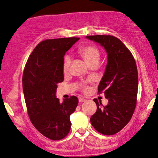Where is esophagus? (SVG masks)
Returning a JSON list of instances; mask_svg holds the SVG:
<instances>
[{
    "mask_svg": "<svg viewBox=\"0 0 158 158\" xmlns=\"http://www.w3.org/2000/svg\"><path fill=\"white\" fill-rule=\"evenodd\" d=\"M86 100H86V99H84V98H79V102H85Z\"/></svg>",
    "mask_w": 158,
    "mask_h": 158,
    "instance_id": "1",
    "label": "esophagus"
}]
</instances>
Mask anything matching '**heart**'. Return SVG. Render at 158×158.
<instances>
[{"label": "heart", "instance_id": "1", "mask_svg": "<svg viewBox=\"0 0 158 158\" xmlns=\"http://www.w3.org/2000/svg\"><path fill=\"white\" fill-rule=\"evenodd\" d=\"M79 53L82 56L85 61L87 63V64L90 65L93 64H98L99 60H100V54L98 48H96L95 46L93 45H87L85 47L81 48L79 50ZM71 64V58L70 56H66L64 59V65H63V68L64 71L66 72L69 70V66Z\"/></svg>", "mask_w": 158, "mask_h": 158}]
</instances>
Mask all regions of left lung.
Listing matches in <instances>:
<instances>
[{
    "mask_svg": "<svg viewBox=\"0 0 158 158\" xmlns=\"http://www.w3.org/2000/svg\"><path fill=\"white\" fill-rule=\"evenodd\" d=\"M86 38L100 44L108 56L98 92H105L108 102L104 106L101 101L94 99L97 110L90 121L98 132L113 135L129 123L135 110L138 92L136 64L129 50L117 37L94 35Z\"/></svg>",
    "mask_w": 158,
    "mask_h": 158,
    "instance_id": "1",
    "label": "left lung"
}]
</instances>
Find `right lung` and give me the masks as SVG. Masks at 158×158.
I'll use <instances>...</instances> for the list:
<instances>
[{
  "instance_id": "right-lung-1",
  "label": "right lung",
  "mask_w": 158,
  "mask_h": 158,
  "mask_svg": "<svg viewBox=\"0 0 158 158\" xmlns=\"http://www.w3.org/2000/svg\"><path fill=\"white\" fill-rule=\"evenodd\" d=\"M80 38L46 40L31 52L25 66L22 86L29 117L39 132L52 140L64 138L71 129L70 115L78 98L71 96L60 102L58 83L64 81V57Z\"/></svg>"
}]
</instances>
